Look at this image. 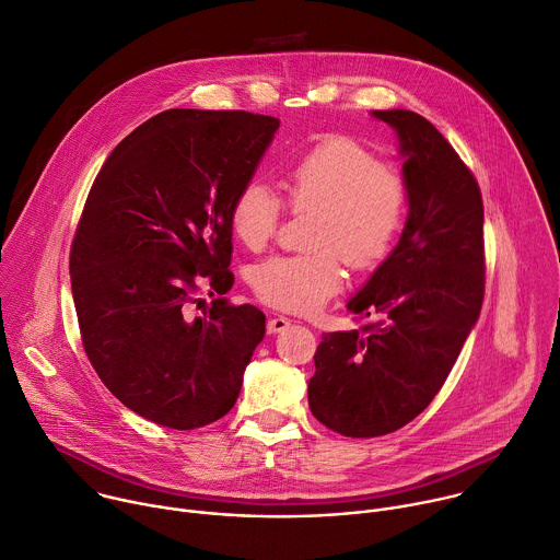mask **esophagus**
Instances as JSON below:
<instances>
[{"label": "esophagus", "mask_w": 560, "mask_h": 560, "mask_svg": "<svg viewBox=\"0 0 560 560\" xmlns=\"http://www.w3.org/2000/svg\"><path fill=\"white\" fill-rule=\"evenodd\" d=\"M289 326H291V319L284 317V315H273V317H269V322H267V330L273 332V335L287 330Z\"/></svg>", "instance_id": "obj_1"}]
</instances>
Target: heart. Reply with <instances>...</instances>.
<instances>
[{"label":"heart","instance_id":"obj_1","mask_svg":"<svg viewBox=\"0 0 560 560\" xmlns=\"http://www.w3.org/2000/svg\"><path fill=\"white\" fill-rule=\"evenodd\" d=\"M289 205L317 209L313 247L306 256H276L254 267L252 287L269 306L313 313L345 282L342 258L355 271L380 267L395 249L408 220L410 189L404 176L347 137H328L284 167ZM282 198L262 180L245 183L232 202V230L252 252L278 234Z\"/></svg>","mask_w":560,"mask_h":560}]
</instances>
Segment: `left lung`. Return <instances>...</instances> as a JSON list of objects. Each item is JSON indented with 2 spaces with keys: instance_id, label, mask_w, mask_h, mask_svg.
Listing matches in <instances>:
<instances>
[{
  "instance_id": "obj_1",
  "label": "left lung",
  "mask_w": 560,
  "mask_h": 560,
  "mask_svg": "<svg viewBox=\"0 0 560 560\" xmlns=\"http://www.w3.org/2000/svg\"><path fill=\"white\" fill-rule=\"evenodd\" d=\"M373 117L397 132L408 220L397 247L347 304L380 322L324 332L308 380L313 417L355 439L395 432L425 410L477 324L486 291L477 178L417 112L373 109Z\"/></svg>"
}]
</instances>
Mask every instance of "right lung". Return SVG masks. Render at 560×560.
Here are the masks:
<instances>
[{
	"label": "right lung",
	"mask_w": 560,
	"mask_h": 560,
	"mask_svg": "<svg viewBox=\"0 0 560 560\" xmlns=\"http://www.w3.org/2000/svg\"><path fill=\"white\" fill-rule=\"evenodd\" d=\"M280 121L245 109H165L103 163L70 249L85 355L124 406L174 430L225 417L265 338V313L211 300L234 284L232 202Z\"/></svg>",
	"instance_id": "1"
}]
</instances>
